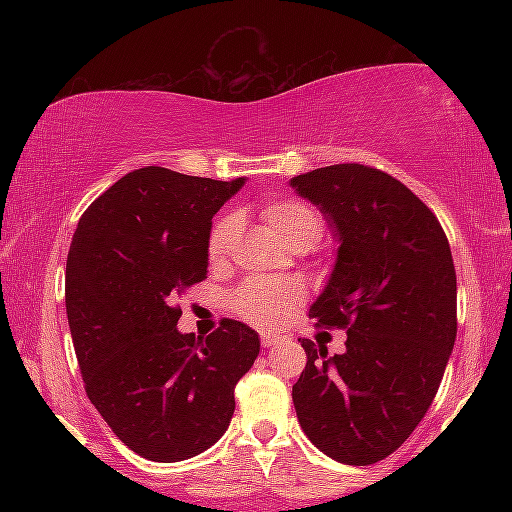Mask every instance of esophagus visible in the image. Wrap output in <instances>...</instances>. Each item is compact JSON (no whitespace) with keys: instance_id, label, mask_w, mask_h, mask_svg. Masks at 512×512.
Returning a JSON list of instances; mask_svg holds the SVG:
<instances>
[{"instance_id":"34e87169","label":"esophagus","mask_w":512,"mask_h":512,"mask_svg":"<svg viewBox=\"0 0 512 512\" xmlns=\"http://www.w3.org/2000/svg\"><path fill=\"white\" fill-rule=\"evenodd\" d=\"M260 342H262L264 349H272V346H276V344L281 342V334H274V332H262Z\"/></svg>"}]
</instances>
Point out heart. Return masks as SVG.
<instances>
[{"instance_id": "heart-1", "label": "heart", "mask_w": 512, "mask_h": 512, "mask_svg": "<svg viewBox=\"0 0 512 512\" xmlns=\"http://www.w3.org/2000/svg\"><path fill=\"white\" fill-rule=\"evenodd\" d=\"M264 221L269 228L291 248H310L320 236V216L313 207L298 202V199H274L264 204ZM236 236V219L221 216L209 231L207 255L209 262H221L228 255L231 240ZM301 298V286L296 281H248L240 286L233 296V310L255 325H276L293 303Z\"/></svg>"}]
</instances>
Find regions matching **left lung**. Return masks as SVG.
I'll return each instance as SVG.
<instances>
[{
	"instance_id": "left-lung-1",
	"label": "left lung",
	"mask_w": 512,
	"mask_h": 512,
	"mask_svg": "<svg viewBox=\"0 0 512 512\" xmlns=\"http://www.w3.org/2000/svg\"><path fill=\"white\" fill-rule=\"evenodd\" d=\"M289 185L337 240L310 317L346 330L334 356L298 339L308 363L293 407L317 450L363 467L395 452L436 397L457 337L455 264L433 211L383 170L339 163Z\"/></svg>"
}]
</instances>
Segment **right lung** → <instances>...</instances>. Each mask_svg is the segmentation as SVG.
<instances>
[{
  "label": "right lung",
  "instance_id": "add662e5",
  "mask_svg": "<svg viewBox=\"0 0 512 512\" xmlns=\"http://www.w3.org/2000/svg\"><path fill=\"white\" fill-rule=\"evenodd\" d=\"M231 182L146 166L84 211L67 255L64 303L86 395L129 450L180 462L219 440L260 334L223 320L207 339L182 334L178 298L207 279L211 219Z\"/></svg>",
  "mask_w": 512,
  "mask_h": 512
}]
</instances>
